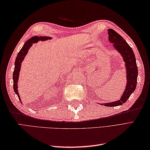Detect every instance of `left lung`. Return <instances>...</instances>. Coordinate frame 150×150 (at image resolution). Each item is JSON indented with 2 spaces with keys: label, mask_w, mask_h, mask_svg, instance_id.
<instances>
[{
  "label": "left lung",
  "mask_w": 150,
  "mask_h": 150,
  "mask_svg": "<svg viewBox=\"0 0 150 150\" xmlns=\"http://www.w3.org/2000/svg\"><path fill=\"white\" fill-rule=\"evenodd\" d=\"M108 39L111 43H113V46L119 52L123 57L124 61L126 63V73H127V85L126 86L122 96L120 100L113 103L103 104L102 105L106 106H117L125 103L128 99L130 95L135 91L137 83L138 68L136 63L135 54L132 47L126 42L122 36L112 29L108 30Z\"/></svg>",
  "instance_id": "8db88e82"
}]
</instances>
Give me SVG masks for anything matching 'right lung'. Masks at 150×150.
Listing matches in <instances>:
<instances>
[{
  "label": "right lung",
  "instance_id": "right-lung-1",
  "mask_svg": "<svg viewBox=\"0 0 150 150\" xmlns=\"http://www.w3.org/2000/svg\"><path fill=\"white\" fill-rule=\"evenodd\" d=\"M52 38L50 37H38L35 36L31 37L28 40H27L25 44H24L23 47H22V49L20 50V52L17 54V56L16 57L15 62V69L13 71V89L15 92V93L17 95L18 97L19 100L21 101V98L18 95V92L17 90V83L18 80V76H19V72H20L22 60H24L25 56L28 53V51L29 50L30 47L32 46V44L34 43L37 42L38 41L40 40H46L51 39Z\"/></svg>",
  "mask_w": 150,
  "mask_h": 150
}]
</instances>
